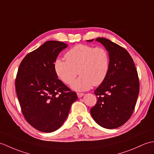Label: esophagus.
Returning <instances> with one entry per match:
<instances>
[{"label":"esophagus","mask_w":154,"mask_h":154,"mask_svg":"<svg viewBox=\"0 0 154 154\" xmlns=\"http://www.w3.org/2000/svg\"><path fill=\"white\" fill-rule=\"evenodd\" d=\"M77 94L78 98H81L82 96L84 95V93H81V92H77Z\"/></svg>","instance_id":"obj_1"}]
</instances>
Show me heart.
I'll return each instance as SVG.
<instances>
[{"label":"heart","mask_w":154,"mask_h":154,"mask_svg":"<svg viewBox=\"0 0 154 154\" xmlns=\"http://www.w3.org/2000/svg\"><path fill=\"white\" fill-rule=\"evenodd\" d=\"M65 58L66 60L57 58L54 61V69L66 85L72 83L78 70L80 77L71 85L74 90L87 91L92 85L102 84L108 75L109 56L102 46L77 45L66 52Z\"/></svg>","instance_id":"1"}]
</instances>
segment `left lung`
<instances>
[{
	"instance_id": "left-lung-1",
	"label": "left lung",
	"mask_w": 154,
	"mask_h": 154,
	"mask_svg": "<svg viewBox=\"0 0 154 154\" xmlns=\"http://www.w3.org/2000/svg\"><path fill=\"white\" fill-rule=\"evenodd\" d=\"M96 41L109 52V69L105 80L94 91L98 100L91 113L99 125L113 129L122 126L133 114L140 89L139 79L126 49L105 38Z\"/></svg>"
}]
</instances>
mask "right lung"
Returning a JSON list of instances; mask_svg holds the SVG:
<instances>
[{
    "label": "right lung",
    "mask_w": 154,
    "mask_h": 154,
    "mask_svg": "<svg viewBox=\"0 0 154 154\" xmlns=\"http://www.w3.org/2000/svg\"><path fill=\"white\" fill-rule=\"evenodd\" d=\"M67 45L57 41L45 42L25 56L15 81L17 98L25 119L35 129L55 131L62 125L71 106L77 100L58 79L54 62Z\"/></svg>",
    "instance_id": "right-lung-1"
}]
</instances>
